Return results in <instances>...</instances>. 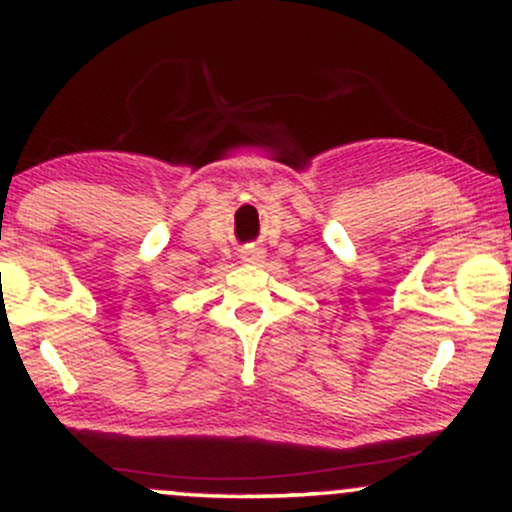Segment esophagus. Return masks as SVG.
Returning a JSON list of instances; mask_svg holds the SVG:
<instances>
[{
  "label": "esophagus",
  "mask_w": 512,
  "mask_h": 512,
  "mask_svg": "<svg viewBox=\"0 0 512 512\" xmlns=\"http://www.w3.org/2000/svg\"><path fill=\"white\" fill-rule=\"evenodd\" d=\"M243 262L245 264H260L264 260V250L262 248H255V245H250V248L243 250Z\"/></svg>",
  "instance_id": "34e87169"
}]
</instances>
